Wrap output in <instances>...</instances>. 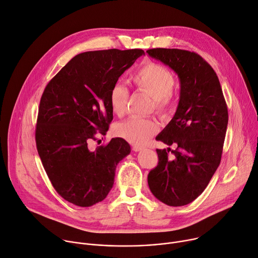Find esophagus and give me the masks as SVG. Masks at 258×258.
<instances>
[{
  "mask_svg": "<svg viewBox=\"0 0 258 258\" xmlns=\"http://www.w3.org/2000/svg\"><path fill=\"white\" fill-rule=\"evenodd\" d=\"M143 149V147L142 146H139V145H135V146H133V150L134 151H136V152H138V151H141Z\"/></svg>",
  "mask_w": 258,
  "mask_h": 258,
  "instance_id": "obj_1",
  "label": "esophagus"
}]
</instances>
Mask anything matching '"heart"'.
Listing matches in <instances>:
<instances>
[{"label":"heart","instance_id":"obj_1","mask_svg":"<svg viewBox=\"0 0 258 258\" xmlns=\"http://www.w3.org/2000/svg\"><path fill=\"white\" fill-rule=\"evenodd\" d=\"M131 80L138 89L146 91L153 98V109L159 114L166 115L174 108L175 76L165 66L151 60L144 61L136 70ZM128 97L130 91L123 84L116 83L110 88L109 105L117 116L125 113ZM157 131L158 123L155 119L141 117H131L125 121L117 123L114 128L117 137L136 145L144 144Z\"/></svg>","mask_w":258,"mask_h":258}]
</instances>
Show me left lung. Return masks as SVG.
<instances>
[{"label": "left lung", "mask_w": 258, "mask_h": 258, "mask_svg": "<svg viewBox=\"0 0 258 258\" xmlns=\"http://www.w3.org/2000/svg\"><path fill=\"white\" fill-rule=\"evenodd\" d=\"M147 53L169 66L180 80V99L169 124L156 137L171 146L156 149L158 165L148 174L153 196L172 207L185 206L205 190L222 155L228 112L219 79L201 55L182 49L153 48Z\"/></svg>", "instance_id": "8db88e82"}]
</instances>
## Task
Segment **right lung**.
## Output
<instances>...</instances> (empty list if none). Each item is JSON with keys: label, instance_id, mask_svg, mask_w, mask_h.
Listing matches in <instances>:
<instances>
[{"label": "right lung", "instance_id": "obj_1", "mask_svg": "<svg viewBox=\"0 0 258 258\" xmlns=\"http://www.w3.org/2000/svg\"><path fill=\"white\" fill-rule=\"evenodd\" d=\"M142 49L87 51L74 56L46 85L41 97L36 145L56 192L69 203L90 207L102 202L114 184L116 166L131 152L122 138L90 150L98 131L113 119L110 88Z\"/></svg>", "mask_w": 258, "mask_h": 258}]
</instances>
